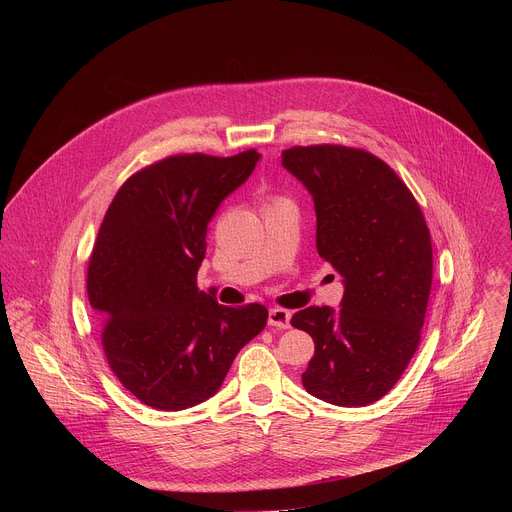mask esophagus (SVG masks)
Segmentation results:
<instances>
[{"mask_svg":"<svg viewBox=\"0 0 512 512\" xmlns=\"http://www.w3.org/2000/svg\"><path fill=\"white\" fill-rule=\"evenodd\" d=\"M269 326H275L279 330H287L291 324V314L287 310H281V308H271L269 310Z\"/></svg>","mask_w":512,"mask_h":512,"instance_id":"34e87169","label":"esophagus"}]
</instances>
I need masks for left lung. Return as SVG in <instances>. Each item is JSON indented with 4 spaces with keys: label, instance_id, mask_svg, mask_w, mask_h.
Masks as SVG:
<instances>
[{
    "label": "left lung",
    "instance_id": "obj_1",
    "mask_svg": "<svg viewBox=\"0 0 512 512\" xmlns=\"http://www.w3.org/2000/svg\"><path fill=\"white\" fill-rule=\"evenodd\" d=\"M310 192L316 249L342 275L340 308L310 306L291 318L316 350L304 389L338 407L387 395L413 358L425 320L433 253L419 204L369 152L310 145L281 154Z\"/></svg>",
    "mask_w": 512,
    "mask_h": 512
}]
</instances>
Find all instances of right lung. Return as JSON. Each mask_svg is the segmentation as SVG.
Wrapping results in <instances>:
<instances>
[{"label":"right lung","instance_id":"1","mask_svg":"<svg viewBox=\"0 0 512 512\" xmlns=\"http://www.w3.org/2000/svg\"><path fill=\"white\" fill-rule=\"evenodd\" d=\"M261 154L172 156L115 194L89 263V302L121 385L162 411L194 407L221 389L267 308L221 306L196 287L206 227L253 174Z\"/></svg>","mask_w":512,"mask_h":512}]
</instances>
